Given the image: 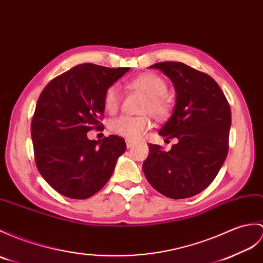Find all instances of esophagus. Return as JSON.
Returning <instances> with one entry per match:
<instances>
[{
	"mask_svg": "<svg viewBox=\"0 0 263 263\" xmlns=\"http://www.w3.org/2000/svg\"><path fill=\"white\" fill-rule=\"evenodd\" d=\"M125 142H126L127 148H132V146L136 144V141H134V140H131V139H126Z\"/></svg>",
	"mask_w": 263,
	"mask_h": 263,
	"instance_id": "34e87169",
	"label": "esophagus"
}]
</instances>
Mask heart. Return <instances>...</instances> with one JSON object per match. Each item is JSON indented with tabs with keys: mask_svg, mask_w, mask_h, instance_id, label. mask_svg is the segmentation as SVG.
Listing matches in <instances>:
<instances>
[{
	"mask_svg": "<svg viewBox=\"0 0 263 263\" xmlns=\"http://www.w3.org/2000/svg\"><path fill=\"white\" fill-rule=\"evenodd\" d=\"M129 86L146 96V101L142 107V113H150L157 121H166L173 111V103L166 94L168 85L164 79L155 72H144L133 78ZM121 104L120 89L117 85L109 86L103 96V105L109 114L118 112ZM152 125L148 115L142 117H127L122 115L114 119L109 123V130L120 137L127 139L141 138L145 131Z\"/></svg>",
	"mask_w": 263,
	"mask_h": 263,
	"instance_id": "obj_1",
	"label": "heart"
}]
</instances>
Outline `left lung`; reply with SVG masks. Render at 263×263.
Returning a JSON list of instances; mask_svg holds the SVG:
<instances>
[{"mask_svg":"<svg viewBox=\"0 0 263 263\" xmlns=\"http://www.w3.org/2000/svg\"><path fill=\"white\" fill-rule=\"evenodd\" d=\"M174 83L177 93L172 117L159 134L178 139L168 152L149 143L143 173L157 192L181 199L203 192L215 179L229 152L231 107L210 75L182 63L151 66Z\"/></svg>","mask_w":263,"mask_h":263,"instance_id":"1","label":"left lung"}]
</instances>
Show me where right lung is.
I'll return each instance as SVG.
<instances>
[{"label":"right lung","instance_id":"add662e5","mask_svg":"<svg viewBox=\"0 0 263 263\" xmlns=\"http://www.w3.org/2000/svg\"><path fill=\"white\" fill-rule=\"evenodd\" d=\"M129 67L83 64L54 77L41 91L31 122L36 168L54 191L85 199L102 189L124 154L123 138L89 140L103 127V96Z\"/></svg>","mask_w":263,"mask_h":263}]
</instances>
